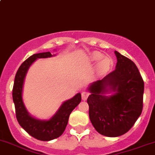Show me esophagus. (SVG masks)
Instances as JSON below:
<instances>
[{
    "label": "esophagus",
    "instance_id": "obj_1",
    "mask_svg": "<svg viewBox=\"0 0 155 155\" xmlns=\"http://www.w3.org/2000/svg\"><path fill=\"white\" fill-rule=\"evenodd\" d=\"M88 97H89V93L85 91L82 93V100H86L88 98Z\"/></svg>",
    "mask_w": 155,
    "mask_h": 155
}]
</instances>
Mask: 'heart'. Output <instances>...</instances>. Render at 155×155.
<instances>
[{
	"instance_id": "obj_1",
	"label": "heart",
	"mask_w": 155,
	"mask_h": 155,
	"mask_svg": "<svg viewBox=\"0 0 155 155\" xmlns=\"http://www.w3.org/2000/svg\"><path fill=\"white\" fill-rule=\"evenodd\" d=\"M102 57H103V55L100 53H99V52H94V53H93L91 55L90 58H91L92 61L97 62V61H99L100 59H101ZM110 64L111 62L109 58H103L98 65V70L100 72H106L109 69L110 66Z\"/></svg>"
}]
</instances>
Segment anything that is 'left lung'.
Listing matches in <instances>:
<instances>
[{
  "label": "left lung",
  "mask_w": 155,
  "mask_h": 155,
  "mask_svg": "<svg viewBox=\"0 0 155 155\" xmlns=\"http://www.w3.org/2000/svg\"><path fill=\"white\" fill-rule=\"evenodd\" d=\"M115 70L88 88L92 124L100 134L118 137L129 130L143 110L144 83L138 69L130 58L115 51ZM114 91L110 96L107 92Z\"/></svg>",
  "instance_id": "obj_1"
}]
</instances>
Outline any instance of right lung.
<instances>
[{
  "mask_svg": "<svg viewBox=\"0 0 155 155\" xmlns=\"http://www.w3.org/2000/svg\"><path fill=\"white\" fill-rule=\"evenodd\" d=\"M51 56L53 55L50 53V51H47L34 54L27 58L21 65L15 75L12 91L15 114L19 124L31 136L43 141L53 140L63 134L67 126L69 115L81 101V94L77 93L72 99L64 102L56 114L48 120H38L28 114L22 100V90L26 73L31 65L37 58H49Z\"/></svg>",
  "mask_w": 155,
  "mask_h": 155,
  "instance_id": "obj_1",
  "label": "right lung"
}]
</instances>
